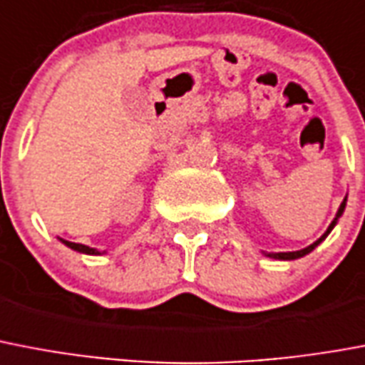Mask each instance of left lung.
I'll list each match as a JSON object with an SVG mask.
<instances>
[{"label":"left lung","mask_w":365,"mask_h":365,"mask_svg":"<svg viewBox=\"0 0 365 365\" xmlns=\"http://www.w3.org/2000/svg\"><path fill=\"white\" fill-rule=\"evenodd\" d=\"M345 203H346V197H345V200H343V203H341L339 211H337V215H335L334 222L330 224V228L326 230V233H324V235H322V237L319 239V241H314L313 245H309L307 249L296 250V252H269V255H267V256H269V258H275V260H296V258H302V256L309 255V252H311V250H313L314 247H317V245H319L320 241H322V239H326V235H328V233L331 232V228H334L335 222H337V218H339L341 215H343V211H345Z\"/></svg>","instance_id":"obj_1"}]
</instances>
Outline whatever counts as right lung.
I'll use <instances>...</instances> for the list:
<instances>
[{
  "mask_svg": "<svg viewBox=\"0 0 365 365\" xmlns=\"http://www.w3.org/2000/svg\"><path fill=\"white\" fill-rule=\"evenodd\" d=\"M62 243H66L69 249L77 250V252H84V255H100V250L96 249H90V247H86V245H81V243H71V241H66V239H62Z\"/></svg>",
  "mask_w": 365,
  "mask_h": 365,
  "instance_id": "obj_1",
  "label": "right lung"
}]
</instances>
